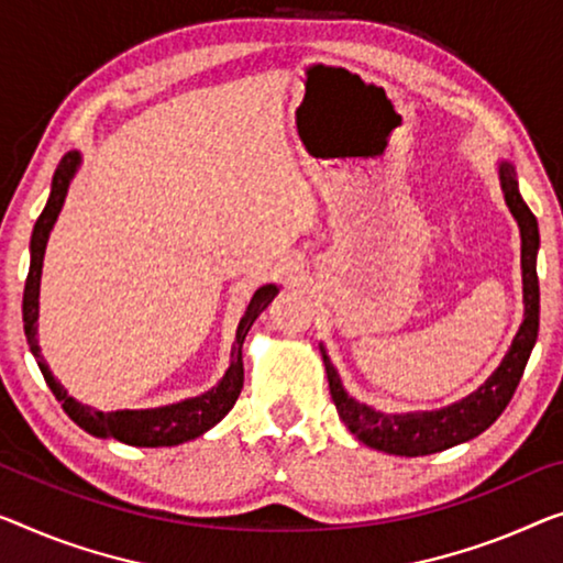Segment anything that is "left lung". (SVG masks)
I'll return each mask as SVG.
<instances>
[{
    "label": "left lung",
    "mask_w": 563,
    "mask_h": 563,
    "mask_svg": "<svg viewBox=\"0 0 563 563\" xmlns=\"http://www.w3.org/2000/svg\"><path fill=\"white\" fill-rule=\"evenodd\" d=\"M498 179L503 199L521 230V271H523V323L518 325L514 343L503 356L496 372L467 397L452 401L440 409H417V412H379L351 397L343 387L339 368L331 364L321 343V356L329 376V389L341 422L349 427L358 442L366 448L382 450L387 455L422 457L463 444L488 430L508 407L510 397L521 382L528 356L539 335V275H536V255H539V222L518 191L516 166L508 158L498 162Z\"/></svg>",
    "instance_id": "left-lung-1"
}]
</instances>
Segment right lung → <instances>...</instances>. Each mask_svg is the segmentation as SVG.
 Segmentation results:
<instances>
[{"label":"right lung","mask_w":563,"mask_h":563,"mask_svg":"<svg viewBox=\"0 0 563 563\" xmlns=\"http://www.w3.org/2000/svg\"><path fill=\"white\" fill-rule=\"evenodd\" d=\"M82 164L80 151H67L63 162L57 164L53 184H49V199L45 209H42L40 220L35 222L30 240V273L27 283H24V298H22V321H24V335H27L32 356L37 358V366L42 376H45L47 387L53 389L55 399L60 401L65 415L73 419L80 430H86L93 438L103 440H119L133 448H174V444L189 442L205 434L207 430L220 422V419L230 412L234 401L240 397L242 379H245V368H242V343H245L247 331L253 329L255 318L273 303L280 288L275 283H267L263 288L255 290L250 303L242 313L238 331H234V343L230 351V366L220 382L212 389L199 394V397H189L174 405L164 407H148V409H115V412H100L96 407H88L67 394L60 382L55 379L45 358L40 354L37 343V318H40V280H42V263H45V250L49 232H53L60 209L65 205L67 189L75 179Z\"/></svg>","instance_id":"add662e5"}]
</instances>
